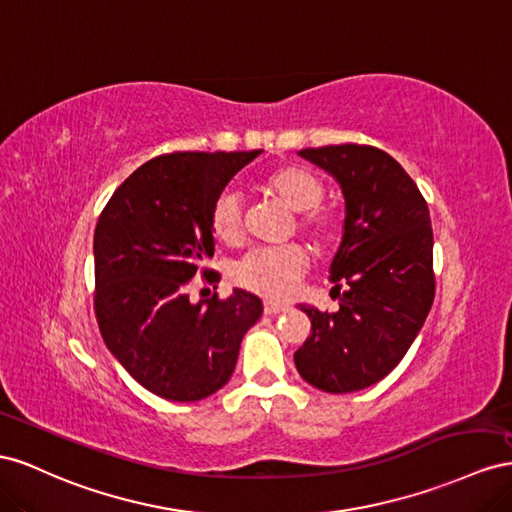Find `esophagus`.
<instances>
[{"mask_svg":"<svg viewBox=\"0 0 512 512\" xmlns=\"http://www.w3.org/2000/svg\"><path fill=\"white\" fill-rule=\"evenodd\" d=\"M283 311H287V306H285V304L264 302V313H266V315H279V313H283Z\"/></svg>","mask_w":512,"mask_h":512,"instance_id":"esophagus-1","label":"esophagus"}]
</instances>
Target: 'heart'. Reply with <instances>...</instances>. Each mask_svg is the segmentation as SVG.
I'll return each mask as SVG.
<instances>
[{
	"label": "heart",
	"instance_id": "obj_1",
	"mask_svg": "<svg viewBox=\"0 0 512 512\" xmlns=\"http://www.w3.org/2000/svg\"><path fill=\"white\" fill-rule=\"evenodd\" d=\"M266 186L279 197L283 203L300 214V227L309 236L319 242L328 244L339 236V216L319 208V201L324 197V184L317 175L304 167H285L274 171L266 180ZM212 229L218 240L227 244L238 242L244 233V206L242 195L236 188H227L212 208ZM309 270V255L298 244L287 246H266L255 248L244 255L236 268L233 279L248 291H255L259 296L272 300L289 298L298 289L302 276Z\"/></svg>",
	"mask_w": 512,
	"mask_h": 512
}]
</instances>
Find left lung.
<instances>
[{
	"label": "left lung",
	"instance_id": "8db88e82",
	"mask_svg": "<svg viewBox=\"0 0 512 512\" xmlns=\"http://www.w3.org/2000/svg\"><path fill=\"white\" fill-rule=\"evenodd\" d=\"M298 154L341 186L345 221L330 281L347 287L337 313L298 304L311 319V337L294 354L296 369L324 392L369 388L397 367L431 311L427 201L397 160L371 145H326Z\"/></svg>",
	"mask_w": 512,
	"mask_h": 512
}]
</instances>
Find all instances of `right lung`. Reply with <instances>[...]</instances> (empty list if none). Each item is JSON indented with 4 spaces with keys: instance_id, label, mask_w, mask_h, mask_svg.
<instances>
[{
    "instance_id": "add662e5",
    "label": "right lung",
    "mask_w": 512,
    "mask_h": 512,
    "mask_svg": "<svg viewBox=\"0 0 512 512\" xmlns=\"http://www.w3.org/2000/svg\"><path fill=\"white\" fill-rule=\"evenodd\" d=\"M261 152L156 156L128 175L98 218L100 334L130 377L160 399L191 403L221 390L246 330L264 313L244 289L225 300L188 298V283L214 255V201Z\"/></svg>"
}]
</instances>
